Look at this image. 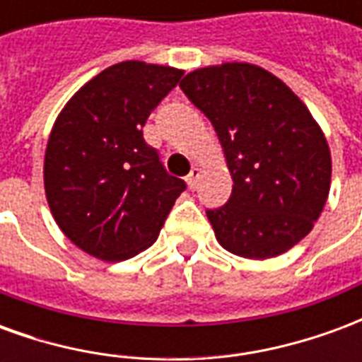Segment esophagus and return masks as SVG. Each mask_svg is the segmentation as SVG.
Instances as JSON below:
<instances>
[{
  "label": "esophagus",
  "mask_w": 362,
  "mask_h": 362,
  "mask_svg": "<svg viewBox=\"0 0 362 362\" xmlns=\"http://www.w3.org/2000/svg\"><path fill=\"white\" fill-rule=\"evenodd\" d=\"M197 178H199V168H192V173L186 176V182H188V188L194 189L197 184Z\"/></svg>",
  "instance_id": "obj_1"
}]
</instances>
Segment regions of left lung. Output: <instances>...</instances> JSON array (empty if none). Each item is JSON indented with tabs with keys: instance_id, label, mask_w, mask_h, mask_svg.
<instances>
[{
	"instance_id": "8db88e82",
	"label": "left lung",
	"mask_w": 362,
	"mask_h": 362,
	"mask_svg": "<svg viewBox=\"0 0 362 362\" xmlns=\"http://www.w3.org/2000/svg\"><path fill=\"white\" fill-rule=\"evenodd\" d=\"M180 89L219 135L233 194L207 219L236 256L275 258L300 243L326 205L332 157L322 129L298 96L252 64L188 74Z\"/></svg>"
}]
</instances>
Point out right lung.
<instances>
[{
  "mask_svg": "<svg viewBox=\"0 0 362 362\" xmlns=\"http://www.w3.org/2000/svg\"><path fill=\"white\" fill-rule=\"evenodd\" d=\"M182 75L145 62L110 66L71 96L52 127L46 199L64 235L95 258L122 262L149 248L186 189L143 139L149 114Z\"/></svg>",
  "mask_w": 362,
  "mask_h": 362,
  "instance_id": "obj_1",
  "label": "right lung"
}]
</instances>
